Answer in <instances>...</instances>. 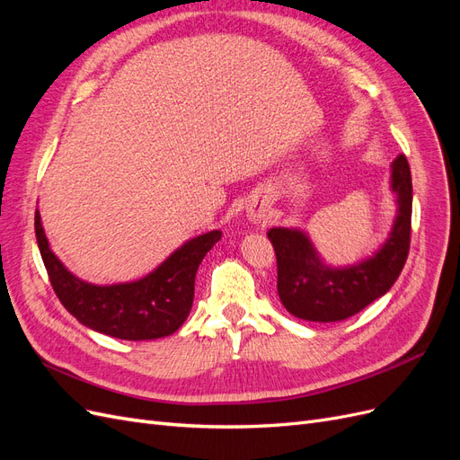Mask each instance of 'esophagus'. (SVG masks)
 I'll list each match as a JSON object with an SVG mask.
<instances>
[{
    "label": "esophagus",
    "instance_id": "34e87169",
    "mask_svg": "<svg viewBox=\"0 0 460 460\" xmlns=\"http://www.w3.org/2000/svg\"><path fill=\"white\" fill-rule=\"evenodd\" d=\"M269 205L267 201H249L247 205V217L252 218L253 222H261L269 218Z\"/></svg>",
    "mask_w": 460,
    "mask_h": 460
}]
</instances>
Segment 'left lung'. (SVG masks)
<instances>
[{
  "label": "left lung",
  "instance_id": "obj_1",
  "mask_svg": "<svg viewBox=\"0 0 460 460\" xmlns=\"http://www.w3.org/2000/svg\"><path fill=\"white\" fill-rule=\"evenodd\" d=\"M392 188L399 211L389 240L372 259L355 267H324L303 232L269 230L276 253L278 296L291 314L313 323H338L363 311L395 284L409 257L412 217L411 166L402 153L392 164Z\"/></svg>",
  "mask_w": 460,
  "mask_h": 460
}]
</instances>
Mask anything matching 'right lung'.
<instances>
[{
	"instance_id": "1",
	"label": "right lung",
	"mask_w": 460,
	"mask_h": 460,
	"mask_svg": "<svg viewBox=\"0 0 460 460\" xmlns=\"http://www.w3.org/2000/svg\"><path fill=\"white\" fill-rule=\"evenodd\" d=\"M34 230L51 288L63 307L84 326L128 341L171 336L184 324L191 311L199 264L222 235L213 230L190 240L137 282L92 286L78 280L51 253L38 211Z\"/></svg>"
}]
</instances>
